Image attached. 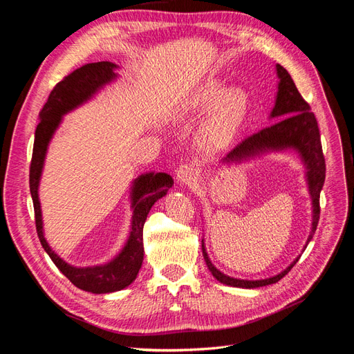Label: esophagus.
<instances>
[{
  "label": "esophagus",
  "instance_id": "obj_1",
  "mask_svg": "<svg viewBox=\"0 0 354 354\" xmlns=\"http://www.w3.org/2000/svg\"><path fill=\"white\" fill-rule=\"evenodd\" d=\"M198 178V169L192 164H183L177 169V181L180 185H189Z\"/></svg>",
  "mask_w": 354,
  "mask_h": 354
}]
</instances>
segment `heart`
<instances>
[{"label": "heart", "instance_id": "heart-1", "mask_svg": "<svg viewBox=\"0 0 354 354\" xmlns=\"http://www.w3.org/2000/svg\"><path fill=\"white\" fill-rule=\"evenodd\" d=\"M216 103L203 128V143L209 149L226 145L236 131L248 108V95L242 88L226 87L221 81L211 80L186 99L183 109L187 113L207 111Z\"/></svg>", "mask_w": 354, "mask_h": 354}]
</instances>
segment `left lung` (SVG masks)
Segmentation results:
<instances>
[{
    "label": "left lung",
    "instance_id": "left-lung-1",
    "mask_svg": "<svg viewBox=\"0 0 354 354\" xmlns=\"http://www.w3.org/2000/svg\"><path fill=\"white\" fill-rule=\"evenodd\" d=\"M276 71L277 77H279V85H277L276 103L270 116L277 121L269 127L263 128L259 133L246 137L245 140H242L233 149L232 152H229V155L224 158V160H242L267 151H283L286 147L297 149V151L301 153V158L304 159L308 169L307 180L310 195H312L313 202V223L312 232H310V236L307 239L308 243L310 239L313 238L320 217L319 198L325 181V156L322 152V143H320V133L316 116L312 112V109H310V104L303 99V95L297 90L291 75L288 73V71L281 65H276ZM202 254L209 272L217 281H220L224 285L236 288H260L279 282L282 277L292 269L299 259L298 257V259H295L294 263L286 267L283 272L273 277H269V279L243 281L226 276L218 269H216L208 259L205 246H203V241Z\"/></svg>",
    "mask_w": 354,
    "mask_h": 354
}]
</instances>
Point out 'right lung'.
I'll list each match as a JSON object with an SVG mask.
<instances>
[{
  "instance_id": "add662e5",
  "label": "right lung",
  "mask_w": 354,
  "mask_h": 354,
  "mask_svg": "<svg viewBox=\"0 0 354 354\" xmlns=\"http://www.w3.org/2000/svg\"><path fill=\"white\" fill-rule=\"evenodd\" d=\"M115 68L116 65H113L112 62L87 63V65L75 69L68 77H65L55 85L44 108L39 112V122L35 130L34 151H32L29 168V187L32 202H34L35 226L42 248L50 255V259L57 266V269L75 286L82 289V291H88L93 294L120 291V289H124L136 279L143 263V226L146 223L147 214L151 211L153 203L162 198L168 189L174 185L171 176L165 173L143 174L134 181L131 192L133 223L130 238H128V242L124 246L121 254L108 264L78 269V267H72L63 261L48 246L44 233H42L38 183L42 165H44V158L50 138L59 127L63 115L75 109L85 100H88L104 84L115 80Z\"/></svg>"
}]
</instances>
